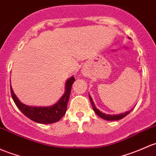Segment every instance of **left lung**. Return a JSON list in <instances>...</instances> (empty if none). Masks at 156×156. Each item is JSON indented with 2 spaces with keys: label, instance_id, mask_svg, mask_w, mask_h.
Instances as JSON below:
<instances>
[{
  "label": "left lung",
  "instance_id": "1",
  "mask_svg": "<svg viewBox=\"0 0 156 156\" xmlns=\"http://www.w3.org/2000/svg\"><path fill=\"white\" fill-rule=\"evenodd\" d=\"M131 39V38H129ZM89 98H90V102H91V105H92V107H93V110H94L95 113H96V114H97L99 117H100L101 118H102V119H105V120H108V121H112V120H119V119H122L123 117H125L126 116H127L128 114H129V113L131 112V111H132V110H130V111H126L125 113H122V114H105V113H102L101 111H100L99 109H97L96 107V105H95L94 102H93V99L91 98V96H90L89 94Z\"/></svg>",
  "mask_w": 156,
  "mask_h": 156
}]
</instances>
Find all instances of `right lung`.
<instances>
[{
	"mask_svg": "<svg viewBox=\"0 0 156 156\" xmlns=\"http://www.w3.org/2000/svg\"><path fill=\"white\" fill-rule=\"evenodd\" d=\"M75 81L74 76H72L66 81L64 94L57 103L51 106H30L24 104L18 99L10 85L11 95L18 108L31 120L41 124L54 123L60 120L66 114L72 85Z\"/></svg>",
	"mask_w": 156,
	"mask_h": 156,
	"instance_id": "add662e5",
	"label": "right lung"
}]
</instances>
